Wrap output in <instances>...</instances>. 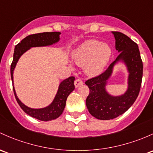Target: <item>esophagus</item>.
<instances>
[{
	"label": "esophagus",
	"instance_id": "1",
	"mask_svg": "<svg viewBox=\"0 0 153 153\" xmlns=\"http://www.w3.org/2000/svg\"><path fill=\"white\" fill-rule=\"evenodd\" d=\"M75 83V88H78V87H79L80 85L83 84V82L82 81V80L80 79H76L75 80V83Z\"/></svg>",
	"mask_w": 153,
	"mask_h": 153
}]
</instances>
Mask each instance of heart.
<instances>
[{
    "label": "heart",
    "instance_id": "obj_1",
    "mask_svg": "<svg viewBox=\"0 0 153 153\" xmlns=\"http://www.w3.org/2000/svg\"><path fill=\"white\" fill-rule=\"evenodd\" d=\"M112 49L107 43L94 39L83 42L72 52L76 65L84 67V72L91 77L100 75L110 61Z\"/></svg>",
    "mask_w": 153,
    "mask_h": 153
}]
</instances>
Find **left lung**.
Listing matches in <instances>:
<instances>
[{
	"label": "left lung",
	"instance_id": "left-lung-1",
	"mask_svg": "<svg viewBox=\"0 0 153 153\" xmlns=\"http://www.w3.org/2000/svg\"><path fill=\"white\" fill-rule=\"evenodd\" d=\"M112 33L115 39V49L120 53L118 56L105 73L85 81L90 90L85 101L86 107L91 115L100 120L115 118L126 112L137 100L142 84L143 64L138 45L123 33ZM119 62L127 67L128 86L123 95L113 96L107 91L106 86L114 68Z\"/></svg>",
	"mask_w": 153,
	"mask_h": 153
}]
</instances>
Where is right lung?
Returning a JSON list of instances; mask_svg holds the SVG:
<instances>
[{
  "instance_id": "add662e5",
  "label": "right lung",
  "mask_w": 153,
  "mask_h": 153,
  "mask_svg": "<svg viewBox=\"0 0 153 153\" xmlns=\"http://www.w3.org/2000/svg\"><path fill=\"white\" fill-rule=\"evenodd\" d=\"M60 34L61 33L59 32H51V33H37V34L27 36L15 46L14 58H13V62L11 65V77L13 83V89H14L16 101L25 113L42 121L54 120L62 115L66 105L68 97L75 89V85H74L75 78L73 76L69 77L68 78L62 80L60 83L56 96L49 105L43 108L35 109L26 106L25 104L20 101L16 96V91L14 86V71L16 64L23 53H25L33 47L48 46L58 43L60 40Z\"/></svg>"
}]
</instances>
